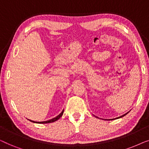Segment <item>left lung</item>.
<instances>
[{
	"label": "left lung",
	"mask_w": 149,
	"mask_h": 149,
	"mask_svg": "<svg viewBox=\"0 0 149 149\" xmlns=\"http://www.w3.org/2000/svg\"><path fill=\"white\" fill-rule=\"evenodd\" d=\"M128 113H126V114H125V115H122V116H121V117H118V118H116V119H119V118H121V117H124V116H125V115H127V114ZM111 120H113V119H111Z\"/></svg>",
	"instance_id": "8db88e82"
}]
</instances>
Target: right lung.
I'll use <instances>...</instances> for the list:
<instances>
[{"label":"right lung","mask_w":149,"mask_h":149,"mask_svg":"<svg viewBox=\"0 0 149 149\" xmlns=\"http://www.w3.org/2000/svg\"><path fill=\"white\" fill-rule=\"evenodd\" d=\"M63 113H64V111H63L62 112V113H61L58 116H57L56 117H55V118H54V119H52L49 120V121H41V122H36V121H31V120H30V121H32V122H33V123H52V122L56 121H57V120H58L59 119H60V118L62 116Z\"/></svg>","instance_id":"obj_1"}]
</instances>
